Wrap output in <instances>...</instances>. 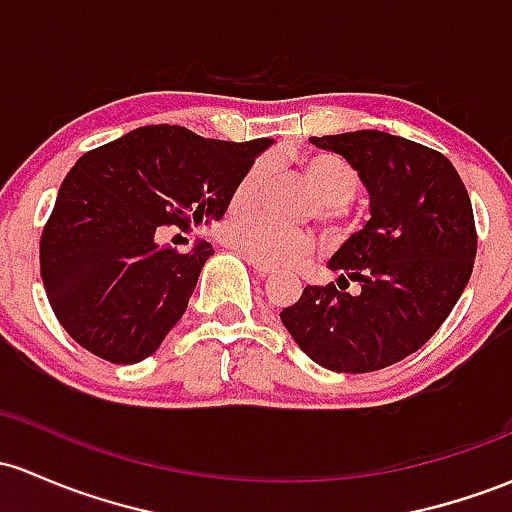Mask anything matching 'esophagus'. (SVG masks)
I'll list each match as a JSON object with an SVG mask.
<instances>
[{"instance_id": "obj_1", "label": "esophagus", "mask_w": 512, "mask_h": 512, "mask_svg": "<svg viewBox=\"0 0 512 512\" xmlns=\"http://www.w3.org/2000/svg\"><path fill=\"white\" fill-rule=\"evenodd\" d=\"M247 262H250L252 269H255V272L260 274V277H269V274H274V267H269V265H265V262L255 260V257L247 255Z\"/></svg>"}]
</instances>
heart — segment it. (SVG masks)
<instances>
[{
    "instance_id": "b5f03b06",
    "label": "heart",
    "mask_w": 512,
    "mask_h": 512,
    "mask_svg": "<svg viewBox=\"0 0 512 512\" xmlns=\"http://www.w3.org/2000/svg\"><path fill=\"white\" fill-rule=\"evenodd\" d=\"M296 172H299L308 192L316 196L311 209H308V216L316 218L330 235L347 233L350 230L347 206L359 194V174L355 167L338 155L311 153L296 160ZM265 182L267 165L265 162H252L230 192V211L233 213L223 221L221 238L226 245L265 262L269 267L294 265V262L311 255L316 240L308 230L284 228L260 216V213L245 211L260 201ZM235 208L239 211L235 212Z\"/></svg>"
}]
</instances>
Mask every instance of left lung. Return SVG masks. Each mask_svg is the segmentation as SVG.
Segmentation results:
<instances>
[{
	"label": "left lung",
	"mask_w": 512,
	"mask_h": 512,
	"mask_svg": "<svg viewBox=\"0 0 512 512\" xmlns=\"http://www.w3.org/2000/svg\"><path fill=\"white\" fill-rule=\"evenodd\" d=\"M345 157L372 199V218L330 260L338 284L306 286L279 316L320 367L364 374L401 362L437 333L476 257L469 194L452 162L381 131L311 138ZM360 284L355 297L337 286Z\"/></svg>",
	"instance_id": "1"
}]
</instances>
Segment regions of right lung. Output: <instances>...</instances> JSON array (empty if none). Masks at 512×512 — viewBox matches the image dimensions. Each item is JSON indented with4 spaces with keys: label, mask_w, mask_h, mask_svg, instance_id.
Here are the masks:
<instances>
[{
    "label": "right lung",
    "mask_w": 512,
    "mask_h": 512,
    "mask_svg": "<svg viewBox=\"0 0 512 512\" xmlns=\"http://www.w3.org/2000/svg\"><path fill=\"white\" fill-rule=\"evenodd\" d=\"M269 143L160 123L84 153L41 233V279L70 338L114 364L153 355L213 255L209 243L179 252L157 235L221 221L235 182Z\"/></svg>",
    "instance_id": "obj_1"
}]
</instances>
